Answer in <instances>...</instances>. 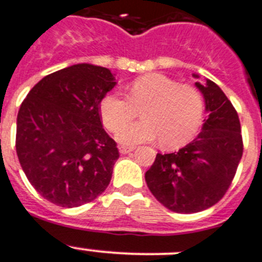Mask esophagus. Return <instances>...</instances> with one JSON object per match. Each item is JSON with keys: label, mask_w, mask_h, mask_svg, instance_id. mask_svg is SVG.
<instances>
[{"label": "esophagus", "mask_w": 262, "mask_h": 262, "mask_svg": "<svg viewBox=\"0 0 262 262\" xmlns=\"http://www.w3.org/2000/svg\"><path fill=\"white\" fill-rule=\"evenodd\" d=\"M134 149H135V147H124V145H121V147H119V152H121L122 155H126V153L133 152Z\"/></svg>", "instance_id": "1"}]
</instances>
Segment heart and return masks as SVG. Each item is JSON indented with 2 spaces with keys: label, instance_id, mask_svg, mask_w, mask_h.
Wrapping results in <instances>:
<instances>
[{
  "label": "heart",
  "instance_id": "heart-1",
  "mask_svg": "<svg viewBox=\"0 0 262 262\" xmlns=\"http://www.w3.org/2000/svg\"><path fill=\"white\" fill-rule=\"evenodd\" d=\"M126 97L107 93L100 102L104 126L112 133L122 127L117 140L123 145H136L160 138L164 148H179L193 139L203 122L205 102L200 91L162 74H148L135 79L126 88ZM140 108L143 121L125 126Z\"/></svg>",
  "mask_w": 262,
  "mask_h": 262
}]
</instances>
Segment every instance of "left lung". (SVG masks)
Listing matches in <instances>:
<instances>
[{
	"label": "left lung",
	"mask_w": 262,
	"mask_h": 262,
	"mask_svg": "<svg viewBox=\"0 0 262 262\" xmlns=\"http://www.w3.org/2000/svg\"><path fill=\"white\" fill-rule=\"evenodd\" d=\"M196 87L209 113L203 131L178 152L157 153L145 172L153 196L167 209L186 214L208 209L224 198L243 155L241 121L229 98L210 80Z\"/></svg>",
	"instance_id": "left-lung-1"
}]
</instances>
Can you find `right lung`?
Wrapping results in <instances>:
<instances>
[{"label": "right lung", "instance_id": "1", "mask_svg": "<svg viewBox=\"0 0 262 262\" xmlns=\"http://www.w3.org/2000/svg\"><path fill=\"white\" fill-rule=\"evenodd\" d=\"M115 85L109 69L74 64L47 75L23 100L15 148L33 188L63 208L91 203L109 186L118 160L100 102Z\"/></svg>", "mask_w": 262, "mask_h": 262}]
</instances>
